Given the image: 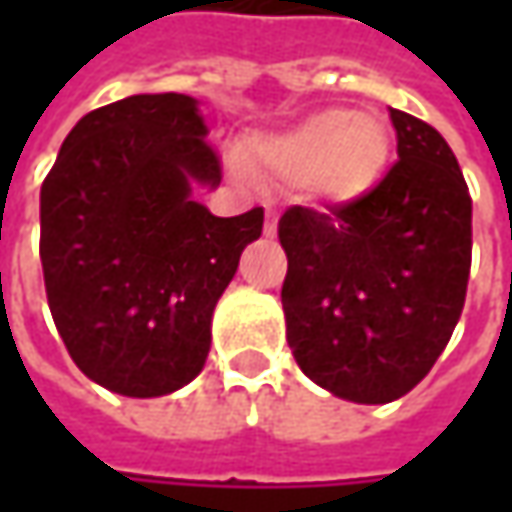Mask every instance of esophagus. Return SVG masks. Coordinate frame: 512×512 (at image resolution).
<instances>
[{"label":"esophagus","mask_w":512,"mask_h":512,"mask_svg":"<svg viewBox=\"0 0 512 512\" xmlns=\"http://www.w3.org/2000/svg\"><path fill=\"white\" fill-rule=\"evenodd\" d=\"M276 225H279V216H276V210H273V207H267V222H265L267 239H273V236H276Z\"/></svg>","instance_id":"34e87169"}]
</instances>
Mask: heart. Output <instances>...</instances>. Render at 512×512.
Wrapping results in <instances>:
<instances>
[{
    "label": "heart",
    "instance_id": "1",
    "mask_svg": "<svg viewBox=\"0 0 512 512\" xmlns=\"http://www.w3.org/2000/svg\"><path fill=\"white\" fill-rule=\"evenodd\" d=\"M250 153L267 173L302 185L313 199L350 202L382 179L390 136L376 116L330 108L282 133L259 136Z\"/></svg>",
    "mask_w": 512,
    "mask_h": 512
}]
</instances>
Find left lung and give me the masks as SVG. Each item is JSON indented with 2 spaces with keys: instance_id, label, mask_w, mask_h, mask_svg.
I'll return each mask as SVG.
<instances>
[{
  "instance_id": "1",
  "label": "left lung",
  "mask_w": 512,
  "mask_h": 512,
  "mask_svg": "<svg viewBox=\"0 0 512 512\" xmlns=\"http://www.w3.org/2000/svg\"><path fill=\"white\" fill-rule=\"evenodd\" d=\"M390 119L399 159L376 185L279 219L293 359L359 404L393 402L430 373L462 316L473 250V199L450 145L404 110Z\"/></svg>"
}]
</instances>
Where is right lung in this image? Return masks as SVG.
<instances>
[{"mask_svg": "<svg viewBox=\"0 0 512 512\" xmlns=\"http://www.w3.org/2000/svg\"><path fill=\"white\" fill-rule=\"evenodd\" d=\"M185 93H139L76 122L39 196L50 316L76 367L150 399L199 376L210 316L265 210L213 216L190 185L222 182Z\"/></svg>", "mask_w": 512, "mask_h": 512, "instance_id": "1", "label": "right lung"}]
</instances>
